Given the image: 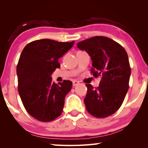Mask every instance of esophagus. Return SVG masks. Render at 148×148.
<instances>
[{"mask_svg":"<svg viewBox=\"0 0 148 148\" xmlns=\"http://www.w3.org/2000/svg\"><path fill=\"white\" fill-rule=\"evenodd\" d=\"M79 84V82L78 81H77V80H74V81L72 82V85H73V86H76Z\"/></svg>","mask_w":148,"mask_h":148,"instance_id":"34e87169","label":"esophagus"}]
</instances>
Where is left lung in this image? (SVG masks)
<instances>
[{
	"mask_svg": "<svg viewBox=\"0 0 148 148\" xmlns=\"http://www.w3.org/2000/svg\"><path fill=\"white\" fill-rule=\"evenodd\" d=\"M77 47L91 57L93 76L101 77L98 87L86 85L87 112L98 118L111 116L121 107L129 87L131 69L127 52L116 41L101 36L79 42Z\"/></svg>",
	"mask_w": 148,
	"mask_h": 148,
	"instance_id": "obj_1",
	"label": "left lung"
}]
</instances>
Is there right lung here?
I'll list each match as a JSON object with an SVG mask.
<instances>
[{"label":"right lung","instance_id":"1","mask_svg":"<svg viewBox=\"0 0 148 148\" xmlns=\"http://www.w3.org/2000/svg\"><path fill=\"white\" fill-rule=\"evenodd\" d=\"M71 42L42 39L24 47L17 65L18 91L27 112L37 120L49 122L61 114L72 82L56 84L51 75L60 68L58 59L73 46Z\"/></svg>","mask_w":148,"mask_h":148}]
</instances>
